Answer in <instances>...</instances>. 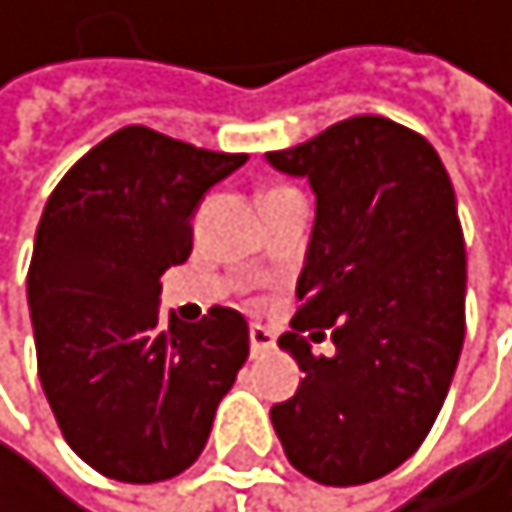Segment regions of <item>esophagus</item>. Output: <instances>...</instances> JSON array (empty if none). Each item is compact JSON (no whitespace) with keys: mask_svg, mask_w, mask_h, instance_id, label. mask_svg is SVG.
Wrapping results in <instances>:
<instances>
[{"mask_svg":"<svg viewBox=\"0 0 512 512\" xmlns=\"http://www.w3.org/2000/svg\"><path fill=\"white\" fill-rule=\"evenodd\" d=\"M251 356H264L270 350H276V334L264 325H251Z\"/></svg>","mask_w":512,"mask_h":512,"instance_id":"esophagus-1","label":"esophagus"}]
</instances>
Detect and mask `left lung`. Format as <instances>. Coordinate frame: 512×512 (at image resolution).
Returning <instances> with one entry per match:
<instances>
[{"mask_svg": "<svg viewBox=\"0 0 512 512\" xmlns=\"http://www.w3.org/2000/svg\"><path fill=\"white\" fill-rule=\"evenodd\" d=\"M267 159L304 174L316 224L279 347L304 381L270 418L294 470L362 485L427 439L464 347L467 251L455 190L424 134L353 116ZM332 331L335 353L303 338Z\"/></svg>", "mask_w": 512, "mask_h": 512, "instance_id": "1", "label": "left lung"}]
</instances>
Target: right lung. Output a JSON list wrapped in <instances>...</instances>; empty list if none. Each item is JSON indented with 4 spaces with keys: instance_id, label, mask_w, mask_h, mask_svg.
<instances>
[{
    "instance_id": "1",
    "label": "right lung",
    "mask_w": 512,
    "mask_h": 512,
    "mask_svg": "<svg viewBox=\"0 0 512 512\" xmlns=\"http://www.w3.org/2000/svg\"><path fill=\"white\" fill-rule=\"evenodd\" d=\"M245 159L125 125L45 202L27 273L39 381L67 445L116 482L184 473L248 359L233 307L159 316V276L190 258L199 199Z\"/></svg>"
}]
</instances>
